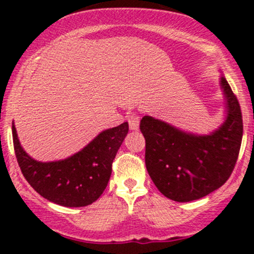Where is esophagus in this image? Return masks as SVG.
Listing matches in <instances>:
<instances>
[{"label": "esophagus", "instance_id": "34e87169", "mask_svg": "<svg viewBox=\"0 0 254 254\" xmlns=\"http://www.w3.org/2000/svg\"><path fill=\"white\" fill-rule=\"evenodd\" d=\"M127 121H129V127L131 130H138L139 127V116L136 115V113H132L127 117Z\"/></svg>", "mask_w": 254, "mask_h": 254}]
</instances>
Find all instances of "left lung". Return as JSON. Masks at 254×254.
<instances>
[{"label":"left lung","mask_w":254,"mask_h":254,"mask_svg":"<svg viewBox=\"0 0 254 254\" xmlns=\"http://www.w3.org/2000/svg\"><path fill=\"white\" fill-rule=\"evenodd\" d=\"M220 87L226 117L206 135L184 131L151 116L142 118L147 171L159 191L172 200L199 199L221 188L234 170L243 139V117L222 72Z\"/></svg>","instance_id":"left-lung-1"}]
</instances>
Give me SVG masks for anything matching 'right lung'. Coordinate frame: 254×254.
I'll return each mask as SVG.
<instances>
[{
	"instance_id": "obj_1",
	"label": "right lung",
	"mask_w": 254,
	"mask_h": 254,
	"mask_svg": "<svg viewBox=\"0 0 254 254\" xmlns=\"http://www.w3.org/2000/svg\"><path fill=\"white\" fill-rule=\"evenodd\" d=\"M13 143L17 164L28 184L40 196L68 208L92 204L109 183L112 162L129 131L127 122L101 131L74 155L57 161L42 162L21 147L13 123Z\"/></svg>"
}]
</instances>
